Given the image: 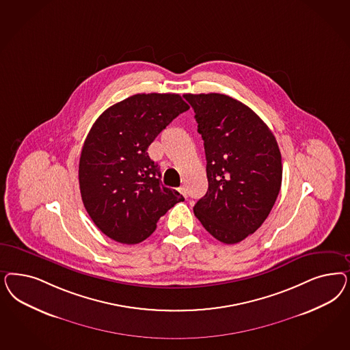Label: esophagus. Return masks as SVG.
Returning a JSON list of instances; mask_svg holds the SVG:
<instances>
[{"label": "esophagus", "instance_id": "esophagus-1", "mask_svg": "<svg viewBox=\"0 0 350 350\" xmlns=\"http://www.w3.org/2000/svg\"><path fill=\"white\" fill-rule=\"evenodd\" d=\"M178 191H179L184 197H187V191H185V188H184V187H180Z\"/></svg>", "mask_w": 350, "mask_h": 350}]
</instances>
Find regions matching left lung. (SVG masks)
I'll return each instance as SVG.
<instances>
[{
	"instance_id": "obj_1",
	"label": "left lung",
	"mask_w": 350,
	"mask_h": 350,
	"mask_svg": "<svg viewBox=\"0 0 350 350\" xmlns=\"http://www.w3.org/2000/svg\"><path fill=\"white\" fill-rule=\"evenodd\" d=\"M202 135L208 189L193 211L217 241L233 245L259 229L282 184V158L269 127L224 94H185Z\"/></svg>"
}]
</instances>
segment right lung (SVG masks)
Here are the masks:
<instances>
[{
  "label": "right lung",
  "mask_w": 350,
  "mask_h": 350,
  "mask_svg": "<svg viewBox=\"0 0 350 350\" xmlns=\"http://www.w3.org/2000/svg\"><path fill=\"white\" fill-rule=\"evenodd\" d=\"M189 109L179 94H136L109 107L92 124L79 157L82 202L105 236L135 245L161 216L184 201L161 185V171L147 149L158 134Z\"/></svg>",
  "instance_id": "add662e5"
}]
</instances>
